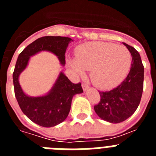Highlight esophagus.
<instances>
[{"label":"esophagus","mask_w":156,"mask_h":156,"mask_svg":"<svg viewBox=\"0 0 156 156\" xmlns=\"http://www.w3.org/2000/svg\"><path fill=\"white\" fill-rule=\"evenodd\" d=\"M82 87H83V90H84V91H86V90H87L88 89H89V86H88L87 84H86V83H83Z\"/></svg>","instance_id":"34e87169"}]
</instances>
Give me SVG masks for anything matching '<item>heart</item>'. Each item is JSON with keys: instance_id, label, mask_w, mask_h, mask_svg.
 <instances>
[{"instance_id": "b5f03b06", "label": "heart", "mask_w": 156, "mask_h": 156, "mask_svg": "<svg viewBox=\"0 0 156 156\" xmlns=\"http://www.w3.org/2000/svg\"><path fill=\"white\" fill-rule=\"evenodd\" d=\"M131 54L127 48L113 43L88 42L76 49V58L70 59L71 68L80 76L90 70L93 84L108 90L119 84L131 66Z\"/></svg>"}]
</instances>
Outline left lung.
<instances>
[{"label":"left lung","mask_w":156,"mask_h":156,"mask_svg":"<svg viewBox=\"0 0 156 156\" xmlns=\"http://www.w3.org/2000/svg\"><path fill=\"white\" fill-rule=\"evenodd\" d=\"M132 56L131 67L126 79L109 91L100 94V101L94 105L95 112L103 120L118 123L126 120L137 110L143 92L144 66L140 54L123 43Z\"/></svg>","instance_id":"8db88e82"}]
</instances>
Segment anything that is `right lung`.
I'll return each instance as SVG.
<instances>
[{
    "label": "right lung",
    "mask_w": 156,
    "mask_h": 156,
    "mask_svg": "<svg viewBox=\"0 0 156 156\" xmlns=\"http://www.w3.org/2000/svg\"><path fill=\"white\" fill-rule=\"evenodd\" d=\"M70 41H73L69 37L53 36L41 37L29 44L18 57L13 73L15 95L23 113L39 126L52 127L67 118L73 96L83 91L81 83H72L61 72L48 94L41 97H30L22 90L19 76L27 68L30 58L42 51L55 54L60 63L65 66V54Z\"/></svg>",
    "instance_id": "add662e5"
}]
</instances>
